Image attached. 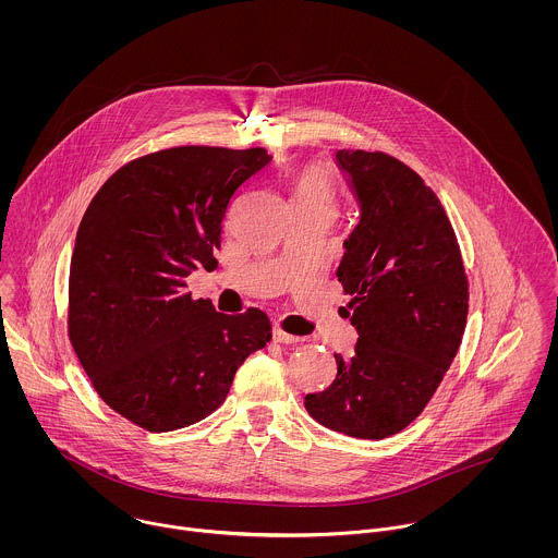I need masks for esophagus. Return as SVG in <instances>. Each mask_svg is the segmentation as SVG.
<instances>
[{"mask_svg":"<svg viewBox=\"0 0 558 558\" xmlns=\"http://www.w3.org/2000/svg\"><path fill=\"white\" fill-rule=\"evenodd\" d=\"M272 339H275L277 343H301V341H303V337L290 335V332H286V330H281V328H272Z\"/></svg>","mask_w":558,"mask_h":558,"instance_id":"1","label":"esophagus"}]
</instances>
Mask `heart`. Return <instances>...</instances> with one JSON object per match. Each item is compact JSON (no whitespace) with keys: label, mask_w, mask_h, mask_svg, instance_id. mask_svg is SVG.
Returning a JSON list of instances; mask_svg holds the SVG:
<instances>
[{"label":"heart","mask_w":558,"mask_h":558,"mask_svg":"<svg viewBox=\"0 0 558 558\" xmlns=\"http://www.w3.org/2000/svg\"><path fill=\"white\" fill-rule=\"evenodd\" d=\"M294 197H330L328 184L319 169H307L301 173Z\"/></svg>","instance_id":"obj_1"}]
</instances>
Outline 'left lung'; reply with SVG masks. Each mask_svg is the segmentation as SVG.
<instances>
[{"mask_svg":"<svg viewBox=\"0 0 558 558\" xmlns=\"http://www.w3.org/2000/svg\"><path fill=\"white\" fill-rule=\"evenodd\" d=\"M361 206L337 268L352 296L354 354L305 398L319 425L367 440L408 427L451 367L469 316V277L451 221L423 178L385 153L339 150Z\"/></svg>","mask_w":558,"mask_h":558,"instance_id":"obj_1","label":"left lung"}]
</instances>
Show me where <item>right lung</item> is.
Returning <instances> with one entry per match:
<instances>
[{
    "mask_svg": "<svg viewBox=\"0 0 558 558\" xmlns=\"http://www.w3.org/2000/svg\"><path fill=\"white\" fill-rule=\"evenodd\" d=\"M268 162L264 148L159 150L122 165L81 219L69 337L96 393L148 432L215 412L272 337L264 312L228 316L184 290L193 270L217 268L228 208Z\"/></svg>",
    "mask_w": 558,
    "mask_h": 558,
    "instance_id": "right-lung-1",
    "label": "right lung"
}]
</instances>
